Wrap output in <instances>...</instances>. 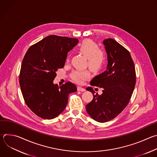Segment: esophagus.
Segmentation results:
<instances>
[{
	"instance_id": "1",
	"label": "esophagus",
	"mask_w": 157,
	"mask_h": 157,
	"mask_svg": "<svg viewBox=\"0 0 157 157\" xmlns=\"http://www.w3.org/2000/svg\"><path fill=\"white\" fill-rule=\"evenodd\" d=\"M78 91H85V89H84V87L78 86Z\"/></svg>"
}]
</instances>
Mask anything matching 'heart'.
<instances>
[{
  "mask_svg": "<svg viewBox=\"0 0 157 157\" xmlns=\"http://www.w3.org/2000/svg\"><path fill=\"white\" fill-rule=\"evenodd\" d=\"M78 50L87 59V64L94 71L102 68L105 61L104 52L99 48L98 44L90 39L84 40L79 45ZM69 58L67 61H69ZM91 71L88 70H75L71 74V78L78 83H82L84 80L91 77Z\"/></svg>",
  "mask_w": 157,
  "mask_h": 157,
  "instance_id": "b5f03b06",
  "label": "heart"
}]
</instances>
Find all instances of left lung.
Segmentation results:
<instances>
[{"mask_svg": "<svg viewBox=\"0 0 157 157\" xmlns=\"http://www.w3.org/2000/svg\"><path fill=\"white\" fill-rule=\"evenodd\" d=\"M103 44L107 55V70L90 82L91 86L102 87V94L94 95L93 87H87L86 90L93 93V99L86 105L88 114L101 123L113 119L125 108L136 82L129 52L114 39H105Z\"/></svg>", "mask_w": 157, "mask_h": 157, "instance_id": "left-lung-1", "label": "left lung"}]
</instances>
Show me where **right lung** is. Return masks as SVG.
Returning a JSON list of instances; mask_svg holds the SVG:
<instances>
[{
	"instance_id": "add662e5",
	"label": "right lung",
	"mask_w": 157,
	"mask_h": 157,
	"mask_svg": "<svg viewBox=\"0 0 157 157\" xmlns=\"http://www.w3.org/2000/svg\"><path fill=\"white\" fill-rule=\"evenodd\" d=\"M78 43L75 38L49 35L32 45L21 63L19 83L27 106L37 116L52 119L66 108L68 96L77 91L71 82L53 84L68 52Z\"/></svg>"
}]
</instances>
